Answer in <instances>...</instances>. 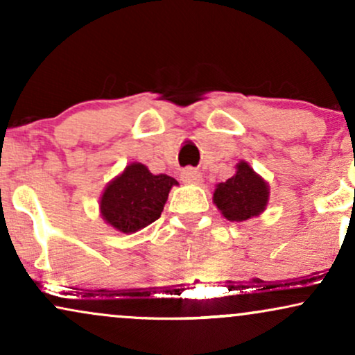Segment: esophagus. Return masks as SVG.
<instances>
[{"instance_id":"34e87169","label":"esophagus","mask_w":355,"mask_h":355,"mask_svg":"<svg viewBox=\"0 0 355 355\" xmlns=\"http://www.w3.org/2000/svg\"><path fill=\"white\" fill-rule=\"evenodd\" d=\"M181 179L182 182H186V184H199V182L202 181V174H200L199 171L187 168V169H182Z\"/></svg>"}]
</instances>
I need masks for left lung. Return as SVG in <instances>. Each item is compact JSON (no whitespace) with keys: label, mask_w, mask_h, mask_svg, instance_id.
Returning <instances> with one entry per match:
<instances>
[{"label":"left lung","mask_w":355,"mask_h":355,"mask_svg":"<svg viewBox=\"0 0 355 355\" xmlns=\"http://www.w3.org/2000/svg\"><path fill=\"white\" fill-rule=\"evenodd\" d=\"M214 202L225 218L243 222L265 211L268 202V186L247 163L237 164V173L217 184Z\"/></svg>","instance_id":"1"}]
</instances>
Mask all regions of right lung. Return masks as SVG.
Masks as SVG:
<instances>
[{
	"label": "right lung",
	"instance_id": "obj_1",
	"mask_svg": "<svg viewBox=\"0 0 355 355\" xmlns=\"http://www.w3.org/2000/svg\"><path fill=\"white\" fill-rule=\"evenodd\" d=\"M178 184L166 174H151L146 166L133 163L105 189L100 211L116 230L137 232L159 218L171 187Z\"/></svg>",
	"mask_w": 355,
	"mask_h": 355
}]
</instances>
